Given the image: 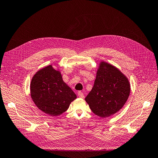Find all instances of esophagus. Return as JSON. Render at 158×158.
<instances>
[{
  "mask_svg": "<svg viewBox=\"0 0 158 158\" xmlns=\"http://www.w3.org/2000/svg\"><path fill=\"white\" fill-rule=\"evenodd\" d=\"M78 96L81 98H84V94L83 92H81V91H79L78 92Z\"/></svg>",
  "mask_w": 158,
  "mask_h": 158,
  "instance_id": "1",
  "label": "esophagus"
}]
</instances>
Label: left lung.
<instances>
[{"label":"left lung","mask_w":158,"mask_h":158,"mask_svg":"<svg viewBox=\"0 0 158 158\" xmlns=\"http://www.w3.org/2000/svg\"><path fill=\"white\" fill-rule=\"evenodd\" d=\"M131 85L118 68L101 61L92 89L85 100L95 114L107 118L123 107L129 98Z\"/></svg>","instance_id":"left-lung-1"}]
</instances>
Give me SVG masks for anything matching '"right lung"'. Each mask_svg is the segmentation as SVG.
Instances as JSON below:
<instances>
[{
  "label": "right lung",
  "mask_w": 158,
  "mask_h": 158,
  "mask_svg": "<svg viewBox=\"0 0 158 158\" xmlns=\"http://www.w3.org/2000/svg\"><path fill=\"white\" fill-rule=\"evenodd\" d=\"M30 95L35 106L47 114L57 116L67 110L76 94L62 79L61 73L52 64L40 69L33 76Z\"/></svg>",
  "instance_id": "add662e5"
}]
</instances>
